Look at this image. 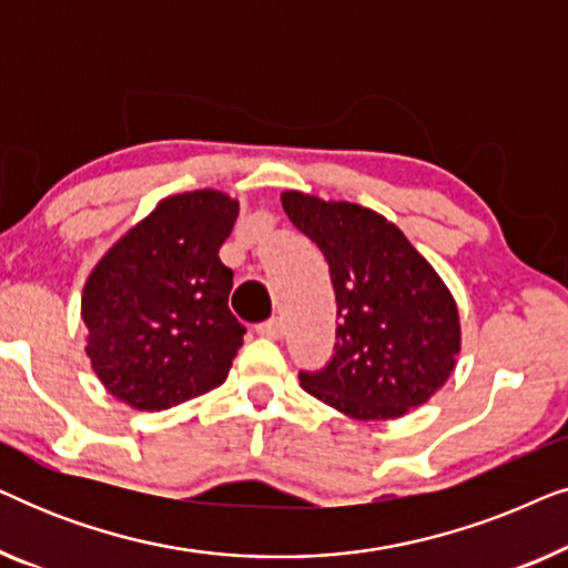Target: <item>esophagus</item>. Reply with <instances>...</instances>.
<instances>
[{
  "mask_svg": "<svg viewBox=\"0 0 568 568\" xmlns=\"http://www.w3.org/2000/svg\"><path fill=\"white\" fill-rule=\"evenodd\" d=\"M255 331H258V336H263V338H282L284 323H282V317H271V321L261 323Z\"/></svg>",
  "mask_w": 568,
  "mask_h": 568,
  "instance_id": "1",
  "label": "esophagus"
}]
</instances>
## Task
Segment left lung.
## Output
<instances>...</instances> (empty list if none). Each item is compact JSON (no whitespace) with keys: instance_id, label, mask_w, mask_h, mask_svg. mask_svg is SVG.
<instances>
[{"instance_id":"1","label":"left lung","mask_w":568,"mask_h":568,"mask_svg":"<svg viewBox=\"0 0 568 568\" xmlns=\"http://www.w3.org/2000/svg\"><path fill=\"white\" fill-rule=\"evenodd\" d=\"M282 206L328 261L341 321L331 362L300 372L302 387L359 422L429 400L460 354L457 305L437 271L372 209L300 191L282 193Z\"/></svg>"}]
</instances>
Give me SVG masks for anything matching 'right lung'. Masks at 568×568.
<instances>
[{"mask_svg": "<svg viewBox=\"0 0 568 568\" xmlns=\"http://www.w3.org/2000/svg\"><path fill=\"white\" fill-rule=\"evenodd\" d=\"M240 204L220 191L178 193L131 227L84 284L92 369L115 398L162 410L227 379L245 325L230 313L220 247Z\"/></svg>", "mask_w": 568, "mask_h": 568, "instance_id": "add662e5", "label": "right lung"}]
</instances>
